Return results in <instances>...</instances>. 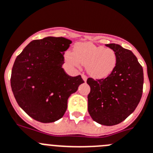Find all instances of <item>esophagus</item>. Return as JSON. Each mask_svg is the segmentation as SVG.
<instances>
[{
    "label": "esophagus",
    "mask_w": 153,
    "mask_h": 153,
    "mask_svg": "<svg viewBox=\"0 0 153 153\" xmlns=\"http://www.w3.org/2000/svg\"><path fill=\"white\" fill-rule=\"evenodd\" d=\"M82 79H83V80L85 81V82H86V79H87V76H86L85 75V74H82Z\"/></svg>",
    "instance_id": "obj_1"
}]
</instances>
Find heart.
Listing matches in <instances>:
<instances>
[{
    "mask_svg": "<svg viewBox=\"0 0 153 153\" xmlns=\"http://www.w3.org/2000/svg\"><path fill=\"white\" fill-rule=\"evenodd\" d=\"M66 57L76 67H79V64L86 66L89 74L97 78L109 75L117 64V55L111 48L90 42L77 44L74 47V54L67 52Z\"/></svg>",
    "mask_w": 153,
    "mask_h": 153,
    "instance_id": "1",
    "label": "heart"
}]
</instances>
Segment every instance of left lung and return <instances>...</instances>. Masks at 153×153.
I'll return each instance as SVG.
<instances>
[{
	"label": "left lung",
	"instance_id": "obj_1",
	"mask_svg": "<svg viewBox=\"0 0 153 153\" xmlns=\"http://www.w3.org/2000/svg\"><path fill=\"white\" fill-rule=\"evenodd\" d=\"M117 55L114 69L102 79L89 77L88 111L96 122L105 126L120 124L132 114L140 101L143 71L131 51L117 44H108Z\"/></svg>",
	"mask_w": 153,
	"mask_h": 153
}]
</instances>
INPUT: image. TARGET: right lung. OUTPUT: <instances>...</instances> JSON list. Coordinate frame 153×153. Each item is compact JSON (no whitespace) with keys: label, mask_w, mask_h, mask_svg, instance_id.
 I'll return each mask as SVG.
<instances>
[{"label":"right lung","mask_w":153,"mask_h":153,"mask_svg":"<svg viewBox=\"0 0 153 153\" xmlns=\"http://www.w3.org/2000/svg\"><path fill=\"white\" fill-rule=\"evenodd\" d=\"M72 42L46 37L31 42L16 57L10 85L21 108L37 121L51 123L64 116L67 99L84 81L62 68L64 53Z\"/></svg>","instance_id":"obj_1"}]
</instances>
